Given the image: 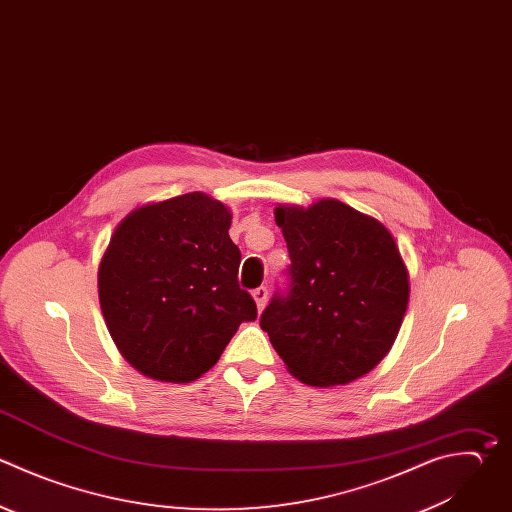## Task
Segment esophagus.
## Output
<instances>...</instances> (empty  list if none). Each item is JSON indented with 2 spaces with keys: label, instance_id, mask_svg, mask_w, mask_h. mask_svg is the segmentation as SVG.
Listing matches in <instances>:
<instances>
[{
  "label": "esophagus",
  "instance_id": "34e87169",
  "mask_svg": "<svg viewBox=\"0 0 512 512\" xmlns=\"http://www.w3.org/2000/svg\"><path fill=\"white\" fill-rule=\"evenodd\" d=\"M254 300H256V306L258 310H262L266 306V300H268V288L266 286H258L254 292H252Z\"/></svg>",
  "mask_w": 512,
  "mask_h": 512
}]
</instances>
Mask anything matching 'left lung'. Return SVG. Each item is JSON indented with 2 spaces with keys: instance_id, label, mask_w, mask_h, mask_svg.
<instances>
[{
  "instance_id": "left-lung-1",
  "label": "left lung",
  "mask_w": 512,
  "mask_h": 512,
  "mask_svg": "<svg viewBox=\"0 0 512 512\" xmlns=\"http://www.w3.org/2000/svg\"><path fill=\"white\" fill-rule=\"evenodd\" d=\"M290 266L260 316L288 370L310 386L348 384L390 350L408 304V272L390 232L338 200L278 206Z\"/></svg>"
}]
</instances>
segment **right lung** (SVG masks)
<instances>
[{"label":"right lung","instance_id":"right-lung-1","mask_svg":"<svg viewBox=\"0 0 512 512\" xmlns=\"http://www.w3.org/2000/svg\"><path fill=\"white\" fill-rule=\"evenodd\" d=\"M224 204L192 192L128 214L100 262L108 330L142 374L192 382L208 372L242 322L258 316L240 288L242 254Z\"/></svg>","mask_w":512,"mask_h":512}]
</instances>
